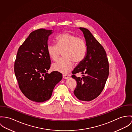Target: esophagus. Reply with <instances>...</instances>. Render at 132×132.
<instances>
[{
	"label": "esophagus",
	"mask_w": 132,
	"mask_h": 132,
	"mask_svg": "<svg viewBox=\"0 0 132 132\" xmlns=\"http://www.w3.org/2000/svg\"><path fill=\"white\" fill-rule=\"evenodd\" d=\"M63 77L64 79H68L69 78V76L67 75H63Z\"/></svg>",
	"instance_id": "1"
}]
</instances>
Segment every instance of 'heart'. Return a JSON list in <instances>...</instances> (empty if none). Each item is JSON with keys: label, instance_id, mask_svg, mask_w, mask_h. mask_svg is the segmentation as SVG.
I'll list each match as a JSON object with an SVG mask.
<instances>
[{"label": "heart", "instance_id": "b5f03b06", "mask_svg": "<svg viewBox=\"0 0 132 132\" xmlns=\"http://www.w3.org/2000/svg\"><path fill=\"white\" fill-rule=\"evenodd\" d=\"M56 44L48 45L47 54L54 61H56L63 52L62 59L52 65L54 70L63 74L68 73L74 66V63L78 64L86 56L87 47L85 40L68 33H64L56 37Z\"/></svg>", "mask_w": 132, "mask_h": 132}]
</instances>
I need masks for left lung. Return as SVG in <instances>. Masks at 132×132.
Segmentation results:
<instances>
[{
  "instance_id": "1",
  "label": "left lung",
  "mask_w": 132,
  "mask_h": 132,
  "mask_svg": "<svg viewBox=\"0 0 132 132\" xmlns=\"http://www.w3.org/2000/svg\"><path fill=\"white\" fill-rule=\"evenodd\" d=\"M87 47L86 56L72 71V77L77 82L74 94L80 101H90L102 92L109 75V63L106 52L88 30L80 27ZM81 72L82 78L74 74Z\"/></svg>"
}]
</instances>
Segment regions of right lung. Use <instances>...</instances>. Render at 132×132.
Listing matches in <instances>:
<instances>
[{
	"label": "right lung",
	"mask_w": 132,
	"mask_h": 132,
	"mask_svg": "<svg viewBox=\"0 0 132 132\" xmlns=\"http://www.w3.org/2000/svg\"><path fill=\"white\" fill-rule=\"evenodd\" d=\"M53 32L45 29L32 32L16 54L14 71L19 88L28 99L36 102L49 100L55 86L62 79L59 72L47 73L51 66L47 41Z\"/></svg>",
	"instance_id": "obj_1"
}]
</instances>
